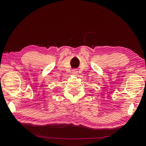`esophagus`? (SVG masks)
<instances>
[{"instance_id":"34e87169","label":"esophagus","mask_w":146,"mask_h":146,"mask_svg":"<svg viewBox=\"0 0 146 146\" xmlns=\"http://www.w3.org/2000/svg\"><path fill=\"white\" fill-rule=\"evenodd\" d=\"M76 69H74V70H73V72H76Z\"/></svg>"}]
</instances>
